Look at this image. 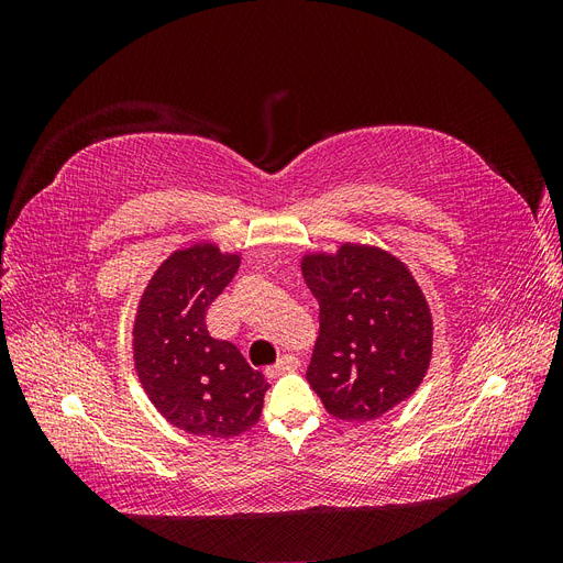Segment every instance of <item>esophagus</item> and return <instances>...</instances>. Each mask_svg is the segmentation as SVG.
Returning <instances> with one entry per match:
<instances>
[{
  "label": "esophagus",
  "instance_id": "obj_1",
  "mask_svg": "<svg viewBox=\"0 0 563 563\" xmlns=\"http://www.w3.org/2000/svg\"><path fill=\"white\" fill-rule=\"evenodd\" d=\"M298 366H300L298 356L284 354L275 366H267V368H265V376H267V378H277V376H282V373H286V371H296Z\"/></svg>",
  "mask_w": 563,
  "mask_h": 563
}]
</instances>
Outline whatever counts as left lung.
<instances>
[{"instance_id":"obj_1","label":"left lung","mask_w":563,"mask_h":563,"mask_svg":"<svg viewBox=\"0 0 563 563\" xmlns=\"http://www.w3.org/2000/svg\"><path fill=\"white\" fill-rule=\"evenodd\" d=\"M319 300L308 383L340 420H373L411 397L432 356V317L411 272L373 246L302 258Z\"/></svg>"}]
</instances>
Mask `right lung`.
<instances>
[{"label": "right lung", "instance_id": "obj_1", "mask_svg": "<svg viewBox=\"0 0 563 563\" xmlns=\"http://www.w3.org/2000/svg\"><path fill=\"white\" fill-rule=\"evenodd\" d=\"M240 255L203 244L176 251L150 279L133 327V360L157 411L190 434L236 437L263 411L267 383L230 340L207 329L209 305Z\"/></svg>", "mask_w": 563, "mask_h": 563}]
</instances>
